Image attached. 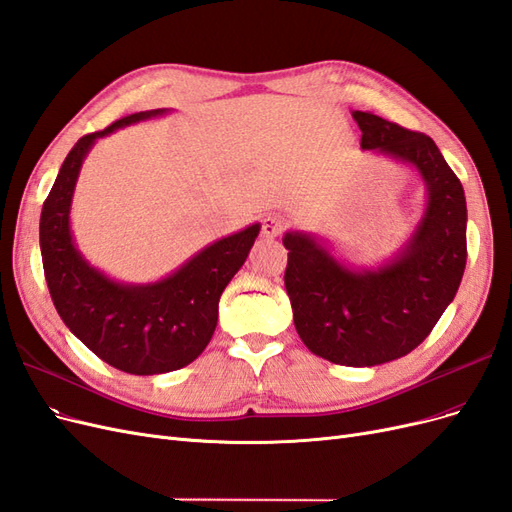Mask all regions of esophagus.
I'll return each instance as SVG.
<instances>
[{
	"mask_svg": "<svg viewBox=\"0 0 512 512\" xmlns=\"http://www.w3.org/2000/svg\"><path fill=\"white\" fill-rule=\"evenodd\" d=\"M283 229H285L283 219L266 217V219H263V223H261V236L263 238H276V236H280V232H283Z\"/></svg>",
	"mask_w": 512,
	"mask_h": 512,
	"instance_id": "1",
	"label": "esophagus"
}]
</instances>
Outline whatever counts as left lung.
<instances>
[{"label": "left lung", "instance_id": "left-lung-1", "mask_svg": "<svg viewBox=\"0 0 512 512\" xmlns=\"http://www.w3.org/2000/svg\"><path fill=\"white\" fill-rule=\"evenodd\" d=\"M361 148L412 168L425 208L408 240L378 266H353L323 236L291 229L285 287L310 353L372 368L400 359L430 336L466 268V195L430 136L353 110Z\"/></svg>", "mask_w": 512, "mask_h": 512}]
</instances>
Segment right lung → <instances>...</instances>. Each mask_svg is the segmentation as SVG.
Segmentation results:
<instances>
[{
    "label": "right lung",
    "instance_id": "1",
    "mask_svg": "<svg viewBox=\"0 0 512 512\" xmlns=\"http://www.w3.org/2000/svg\"><path fill=\"white\" fill-rule=\"evenodd\" d=\"M168 112H136L82 136L61 163L40 214L42 266L59 317L108 366L136 376L180 370L202 355L217 327L221 293L249 257L261 229L253 223L210 242L155 283H123L80 253L70 212L80 168L93 144L112 131Z\"/></svg>",
    "mask_w": 512,
    "mask_h": 512
}]
</instances>
